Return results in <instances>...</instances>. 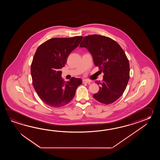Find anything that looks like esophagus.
<instances>
[{
	"mask_svg": "<svg viewBox=\"0 0 160 160\" xmlns=\"http://www.w3.org/2000/svg\"><path fill=\"white\" fill-rule=\"evenodd\" d=\"M82 82H83V83H91V81H88V79H83Z\"/></svg>",
	"mask_w": 160,
	"mask_h": 160,
	"instance_id": "34e87169",
	"label": "esophagus"
}]
</instances>
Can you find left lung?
Listing matches in <instances>:
<instances>
[{
    "label": "left lung",
    "mask_w": 160,
    "mask_h": 160,
    "mask_svg": "<svg viewBox=\"0 0 160 160\" xmlns=\"http://www.w3.org/2000/svg\"><path fill=\"white\" fill-rule=\"evenodd\" d=\"M80 48H86L92 56L94 65L104 75L99 85V90L94 98L109 105L122 95L129 79V62L122 48L116 41L100 35L86 36Z\"/></svg>",
    "instance_id": "obj_1"
}]
</instances>
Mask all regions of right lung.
<instances>
[{"instance_id": "obj_1", "label": "right lung", "mask_w": 160, "mask_h": 160, "mask_svg": "<svg viewBox=\"0 0 160 160\" xmlns=\"http://www.w3.org/2000/svg\"><path fill=\"white\" fill-rule=\"evenodd\" d=\"M83 38H51L41 44L35 52L31 65L32 85L41 100L50 107L58 108L67 105L82 84L81 79L74 77L64 81L60 69Z\"/></svg>"}]
</instances>
